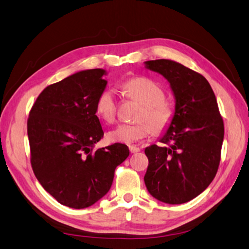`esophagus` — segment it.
Masks as SVG:
<instances>
[{
	"instance_id": "obj_1",
	"label": "esophagus",
	"mask_w": 249,
	"mask_h": 249,
	"mask_svg": "<svg viewBox=\"0 0 249 249\" xmlns=\"http://www.w3.org/2000/svg\"><path fill=\"white\" fill-rule=\"evenodd\" d=\"M129 151L130 153H137L140 151V148L137 147V145H129Z\"/></svg>"
}]
</instances>
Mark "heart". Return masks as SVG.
Segmentation results:
<instances>
[{"mask_svg": "<svg viewBox=\"0 0 249 249\" xmlns=\"http://www.w3.org/2000/svg\"><path fill=\"white\" fill-rule=\"evenodd\" d=\"M128 96L142 105L135 124H121L108 133L111 142L131 144L147 137L151 131L160 134L168 128L174 118L173 107L165 99L163 89L147 77H136L125 83ZM118 111L115 91L107 89L99 95L96 102V113L106 123H113Z\"/></svg>", "mask_w": 249, "mask_h": 249, "instance_id": "b5f03b06", "label": "heart"}]
</instances>
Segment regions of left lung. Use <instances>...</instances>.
Wrapping results in <instances>:
<instances>
[{
  "instance_id": "8db88e82",
  "label": "left lung",
  "mask_w": 249,
  "mask_h": 249,
  "mask_svg": "<svg viewBox=\"0 0 249 249\" xmlns=\"http://www.w3.org/2000/svg\"><path fill=\"white\" fill-rule=\"evenodd\" d=\"M169 83L175 98L172 123L160 137L166 145L151 144L144 183L154 198L166 204L191 201L215 178L225 127L216 96L199 73L169 59L144 61Z\"/></svg>"
}]
</instances>
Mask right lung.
<instances>
[{"instance_id": "right-lung-1", "label": "right lung", "mask_w": 249, "mask_h": 249, "mask_svg": "<svg viewBox=\"0 0 249 249\" xmlns=\"http://www.w3.org/2000/svg\"><path fill=\"white\" fill-rule=\"evenodd\" d=\"M104 69L83 70L47 86L28 119L31 165L42 187L62 205L81 209L104 197L114 170L129 155L126 144L94 150L104 137L96 102Z\"/></svg>"}]
</instances>
